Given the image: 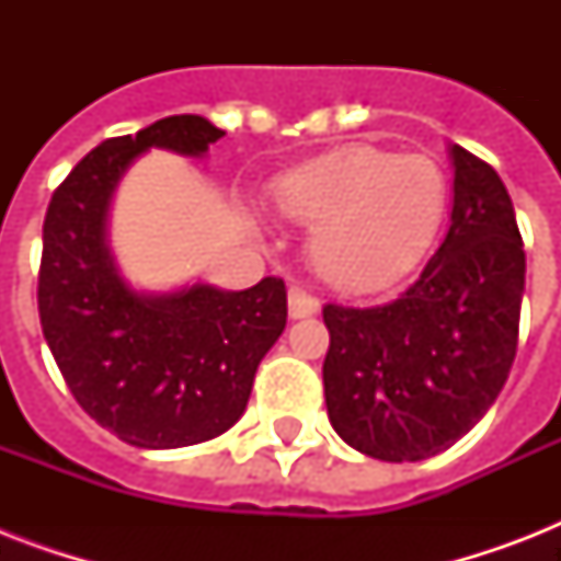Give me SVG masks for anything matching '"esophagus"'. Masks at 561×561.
Returning <instances> with one entry per match:
<instances>
[{
	"label": "esophagus",
	"instance_id": "obj_1",
	"mask_svg": "<svg viewBox=\"0 0 561 561\" xmlns=\"http://www.w3.org/2000/svg\"><path fill=\"white\" fill-rule=\"evenodd\" d=\"M288 311L294 320H299V317H311L320 311V302H317L314 294H308L302 285H290L288 290Z\"/></svg>",
	"mask_w": 561,
	"mask_h": 561
}]
</instances>
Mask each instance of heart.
I'll return each instance as SVG.
<instances>
[{
  "label": "heart",
  "mask_w": 561,
  "mask_h": 561,
  "mask_svg": "<svg viewBox=\"0 0 561 561\" xmlns=\"http://www.w3.org/2000/svg\"><path fill=\"white\" fill-rule=\"evenodd\" d=\"M276 206L314 227L311 259L332 285L373 290L422 259L448 203V180L425 153L350 145L279 178Z\"/></svg>",
  "instance_id": "1"
}]
</instances>
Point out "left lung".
<instances>
[{
    "label": "left lung",
    "mask_w": 561,
    "mask_h": 561,
    "mask_svg": "<svg viewBox=\"0 0 561 561\" xmlns=\"http://www.w3.org/2000/svg\"><path fill=\"white\" fill-rule=\"evenodd\" d=\"M451 227L425 271L383 306L323 308L329 422L355 451L416 462L492 408L518 350L524 241L489 162L451 145Z\"/></svg>",
    "instance_id": "obj_1"
}]
</instances>
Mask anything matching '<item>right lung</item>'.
Segmentation results:
<instances>
[{"label":"right lung","mask_w":561,"mask_h":561,"mask_svg":"<svg viewBox=\"0 0 561 561\" xmlns=\"http://www.w3.org/2000/svg\"><path fill=\"white\" fill-rule=\"evenodd\" d=\"M224 130L169 116L92 148L55 188L43 220L39 325L75 401L136 448H183L236 425L255 369L288 320V290L264 276L247 290L192 285L139 294L116 271L107 209L148 148L203 157Z\"/></svg>","instance_id":"add662e5"}]
</instances>
